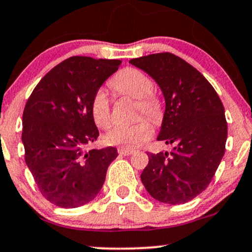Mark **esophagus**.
<instances>
[{"label":"esophagus","mask_w":252,"mask_h":252,"mask_svg":"<svg viewBox=\"0 0 252 252\" xmlns=\"http://www.w3.org/2000/svg\"><path fill=\"white\" fill-rule=\"evenodd\" d=\"M118 153H120L121 155H130L134 153V150L131 149H128V148H120L118 149Z\"/></svg>","instance_id":"obj_1"}]
</instances>
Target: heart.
<instances>
[{"label":"heart","mask_w":252,"mask_h":252,"mask_svg":"<svg viewBox=\"0 0 252 252\" xmlns=\"http://www.w3.org/2000/svg\"><path fill=\"white\" fill-rule=\"evenodd\" d=\"M111 86L118 94L137 99L136 115H147L153 121L161 116L160 103L153 96L154 83L144 72L128 67L120 71L111 79ZM92 118L99 128H108L111 123V103L104 89L97 90L90 104ZM153 126L148 120L136 121L128 126H116L104 136V141L110 146H121L124 148H137L149 140Z\"/></svg>","instance_id":"b5f03b06"}]
</instances>
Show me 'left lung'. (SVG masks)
Here are the masks:
<instances>
[{
  "mask_svg": "<svg viewBox=\"0 0 252 252\" xmlns=\"http://www.w3.org/2000/svg\"><path fill=\"white\" fill-rule=\"evenodd\" d=\"M129 63L160 86L166 109L158 141L174 146L170 153H148L141 181L156 200L185 204L206 189L224 156V106L206 78L174 54H149Z\"/></svg>",
  "mask_w": 252,
  "mask_h": 252,
  "instance_id": "1",
  "label": "left lung"
}]
</instances>
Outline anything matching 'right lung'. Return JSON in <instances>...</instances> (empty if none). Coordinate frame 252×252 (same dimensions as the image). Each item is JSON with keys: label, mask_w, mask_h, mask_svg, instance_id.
Instances as JSON below:
<instances>
[{"label": "right lung", "mask_w": 252, "mask_h": 252, "mask_svg": "<svg viewBox=\"0 0 252 252\" xmlns=\"http://www.w3.org/2000/svg\"><path fill=\"white\" fill-rule=\"evenodd\" d=\"M121 60L71 57L40 80L22 116L25 160L41 194L63 209L94 199L117 149L85 150L99 136L90 104Z\"/></svg>", "instance_id": "obj_1"}]
</instances>
